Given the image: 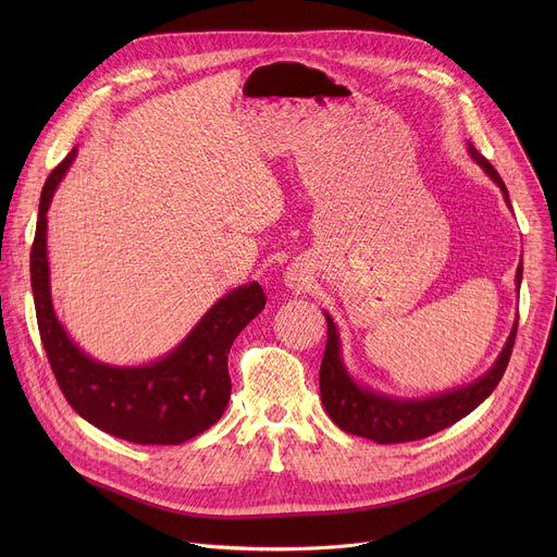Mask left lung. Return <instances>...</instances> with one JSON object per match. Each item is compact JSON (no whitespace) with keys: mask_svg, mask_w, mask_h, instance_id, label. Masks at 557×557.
Returning a JSON list of instances; mask_svg holds the SVG:
<instances>
[{"mask_svg":"<svg viewBox=\"0 0 557 557\" xmlns=\"http://www.w3.org/2000/svg\"><path fill=\"white\" fill-rule=\"evenodd\" d=\"M467 153L471 156V161L479 165L492 178V183L503 191V198L511 209L507 187L487 158L481 156V151L475 149L469 140H467ZM520 282H522V264L516 271V290H520ZM324 317L329 324V339H326V350L320 368V394H322L324 410L329 412L333 423L344 432L370 438L381 445L419 441V438L432 436L479 408L496 389V385L500 383L507 370L513 342H516V329H518V320H516L500 355L483 376L441 394L423 396V399H404V396H392V394L372 389L368 385H361L350 374L342 355V337H339L337 324L333 322V317L326 310H324Z\"/></svg>","mask_w":557,"mask_h":557,"instance_id":"obj_1","label":"left lung"}]
</instances>
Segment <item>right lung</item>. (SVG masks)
I'll use <instances>...</instances> for the list:
<instances>
[{"label":"right lung","mask_w":557,"mask_h":557,"mask_svg":"<svg viewBox=\"0 0 557 557\" xmlns=\"http://www.w3.org/2000/svg\"><path fill=\"white\" fill-rule=\"evenodd\" d=\"M76 158V147L48 176L35 243L30 282L39 335L57 383L74 412L95 428L138 445H181L224 414L231 399L226 357L233 339L267 304L258 282L222 295L168 355L140 366H114L74 344L54 312L48 264V209Z\"/></svg>","instance_id":"1"}]
</instances>
